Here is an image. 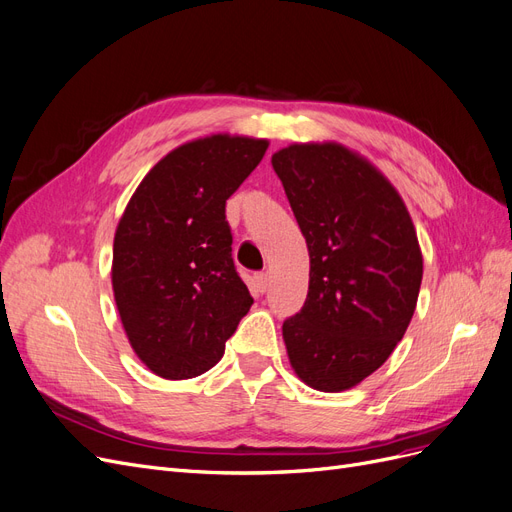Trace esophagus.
Instances as JSON below:
<instances>
[{
	"label": "esophagus",
	"mask_w": 512,
	"mask_h": 512,
	"mask_svg": "<svg viewBox=\"0 0 512 512\" xmlns=\"http://www.w3.org/2000/svg\"><path fill=\"white\" fill-rule=\"evenodd\" d=\"M254 288L258 292H267V288H269V275L267 273H256L254 275Z\"/></svg>",
	"instance_id": "34e87169"
}]
</instances>
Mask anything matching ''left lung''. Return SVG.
<instances>
[{
    "mask_svg": "<svg viewBox=\"0 0 512 512\" xmlns=\"http://www.w3.org/2000/svg\"><path fill=\"white\" fill-rule=\"evenodd\" d=\"M309 252V290L282 327L290 365L324 393L352 389L404 337L423 280L410 213L380 170L339 143L273 153Z\"/></svg>",
    "mask_w": 512,
    "mask_h": 512,
    "instance_id": "1",
    "label": "left lung"
}]
</instances>
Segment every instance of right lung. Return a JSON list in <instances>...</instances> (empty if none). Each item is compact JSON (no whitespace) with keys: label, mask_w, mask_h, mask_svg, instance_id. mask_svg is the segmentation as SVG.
Returning <instances> with one entry per match:
<instances>
[{"label":"right lung","mask_w":512,"mask_h":512,"mask_svg":"<svg viewBox=\"0 0 512 512\" xmlns=\"http://www.w3.org/2000/svg\"><path fill=\"white\" fill-rule=\"evenodd\" d=\"M267 138L211 134L153 166L115 230L113 294L128 342L166 380L205 374L254 299L232 262L226 200Z\"/></svg>","instance_id":"1"}]
</instances>
